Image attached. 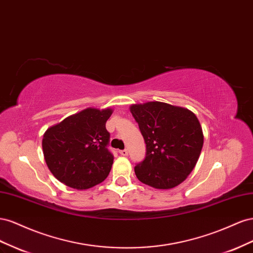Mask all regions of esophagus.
Instances as JSON below:
<instances>
[{"label": "esophagus", "instance_id": "1", "mask_svg": "<svg viewBox=\"0 0 253 253\" xmlns=\"http://www.w3.org/2000/svg\"><path fill=\"white\" fill-rule=\"evenodd\" d=\"M119 153H120L121 156H124V157H125V156L128 155V150H127V149H123V150H120Z\"/></svg>", "mask_w": 253, "mask_h": 253}]
</instances>
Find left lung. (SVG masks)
I'll list each match as a JSON object with an SVG mask.
<instances>
[{"mask_svg":"<svg viewBox=\"0 0 253 253\" xmlns=\"http://www.w3.org/2000/svg\"><path fill=\"white\" fill-rule=\"evenodd\" d=\"M130 112L146 144V156L134 168L141 182L159 190L182 183L196 165L204 145L196 115L162 102L133 104Z\"/></svg>","mask_w":253,"mask_h":253,"instance_id":"8db88e82","label":"left lung"}]
</instances>
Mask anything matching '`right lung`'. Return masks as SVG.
<instances>
[{
    "instance_id": "1",
    "label": "right lung",
    "mask_w": 253,
    "mask_h": 253,
    "mask_svg": "<svg viewBox=\"0 0 253 253\" xmlns=\"http://www.w3.org/2000/svg\"><path fill=\"white\" fill-rule=\"evenodd\" d=\"M111 108H86L72 114L43 134L42 150L50 172L60 182L79 191L103 182L113 156L107 149L110 134L106 122Z\"/></svg>"
}]
</instances>
